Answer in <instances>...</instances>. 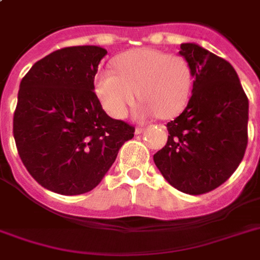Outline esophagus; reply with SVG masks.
<instances>
[{"label": "esophagus", "instance_id": "esophagus-1", "mask_svg": "<svg viewBox=\"0 0 260 260\" xmlns=\"http://www.w3.org/2000/svg\"><path fill=\"white\" fill-rule=\"evenodd\" d=\"M143 132H144V128H140V126H138V128L135 129V134L136 135H140V134H143Z\"/></svg>", "mask_w": 260, "mask_h": 260}]
</instances>
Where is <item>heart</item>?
<instances>
[{
    "label": "heart",
    "instance_id": "1",
    "mask_svg": "<svg viewBox=\"0 0 260 260\" xmlns=\"http://www.w3.org/2000/svg\"><path fill=\"white\" fill-rule=\"evenodd\" d=\"M114 67L117 73L101 70L94 81L95 93L112 117H125L138 95L143 100L139 108L142 116L175 117L189 102L193 73L179 55L138 48L117 56Z\"/></svg>",
    "mask_w": 260,
    "mask_h": 260
}]
</instances>
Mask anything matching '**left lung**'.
Listing matches in <instances>:
<instances>
[{"label": "left lung", "instance_id": "1", "mask_svg": "<svg viewBox=\"0 0 260 260\" xmlns=\"http://www.w3.org/2000/svg\"><path fill=\"white\" fill-rule=\"evenodd\" d=\"M193 90L187 106L167 122L166 146L154 162L182 193H208L222 185L242 162L248 142V98L231 63L194 43L181 44Z\"/></svg>", "mask_w": 260, "mask_h": 260}]
</instances>
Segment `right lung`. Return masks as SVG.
Instances as JSON below:
<instances>
[{"label":"right lung","mask_w":260,"mask_h":260,"mask_svg":"<svg viewBox=\"0 0 260 260\" xmlns=\"http://www.w3.org/2000/svg\"><path fill=\"white\" fill-rule=\"evenodd\" d=\"M106 54L97 46L66 47L40 59L21 79L16 147L28 173L51 191L93 190L134 138V126L109 117L93 91Z\"/></svg>","instance_id":"1"}]
</instances>
